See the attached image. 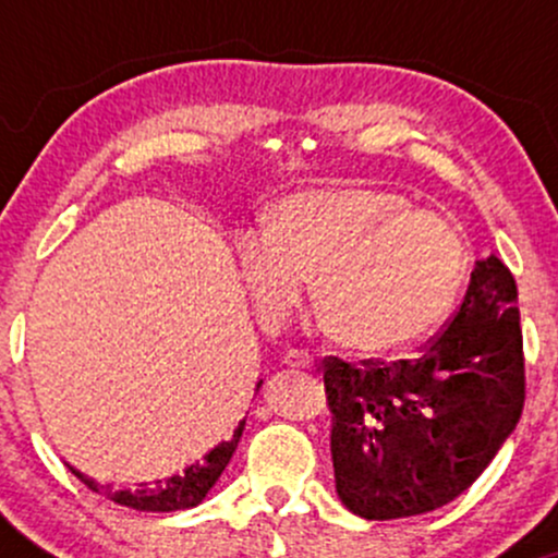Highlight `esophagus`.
Returning <instances> with one entry per match:
<instances>
[{"label":"esophagus","mask_w":558,"mask_h":558,"mask_svg":"<svg viewBox=\"0 0 558 558\" xmlns=\"http://www.w3.org/2000/svg\"><path fill=\"white\" fill-rule=\"evenodd\" d=\"M283 364L291 369H312V356L304 354V351H286Z\"/></svg>","instance_id":"34e87169"}]
</instances>
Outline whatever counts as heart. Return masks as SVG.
Instances as JSON below:
<instances>
[{
  "mask_svg": "<svg viewBox=\"0 0 558 558\" xmlns=\"http://www.w3.org/2000/svg\"><path fill=\"white\" fill-rule=\"evenodd\" d=\"M235 272L265 328H278L310 280L312 310L338 343L393 351L444 323L466 278V243L433 209L373 185L286 196L265 228L233 243Z\"/></svg>",
  "mask_w": 558,
  "mask_h": 558,
  "instance_id": "b5f03b06",
  "label": "heart"
}]
</instances>
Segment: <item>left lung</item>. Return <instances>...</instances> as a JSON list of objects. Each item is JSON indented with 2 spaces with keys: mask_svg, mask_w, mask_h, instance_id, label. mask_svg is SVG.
I'll return each instance as SVG.
<instances>
[{
  "mask_svg": "<svg viewBox=\"0 0 558 558\" xmlns=\"http://www.w3.org/2000/svg\"><path fill=\"white\" fill-rule=\"evenodd\" d=\"M330 453L343 506L364 520L427 514L470 488L520 422L524 354L514 275L475 262L457 315L417 360L328 356Z\"/></svg>",
  "mask_w": 558,
  "mask_h": 558,
  "instance_id": "obj_1",
  "label": "left lung"
}]
</instances>
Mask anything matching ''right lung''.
Wrapping results in <instances>:
<instances>
[{
  "label": "right lung",
  "mask_w": 558,
  "mask_h": 558,
  "mask_svg": "<svg viewBox=\"0 0 558 558\" xmlns=\"http://www.w3.org/2000/svg\"><path fill=\"white\" fill-rule=\"evenodd\" d=\"M262 386V380L257 383V390ZM243 425L246 420L239 422V427L233 430V438L222 440L217 444L213 451L204 453L202 459L194 464H189L181 475H170L165 480H155V483H141L136 490L125 488V490H112L107 485L94 483V477H86L83 472L70 466L75 477L81 480L83 485H88L94 493H101V496L112 498L114 504L128 506V509H136V511H178V509H194L207 498V493L215 488V483L220 480L222 470H226L230 457H233L235 446H239Z\"/></svg>",
  "instance_id": "add662e5"
}]
</instances>
